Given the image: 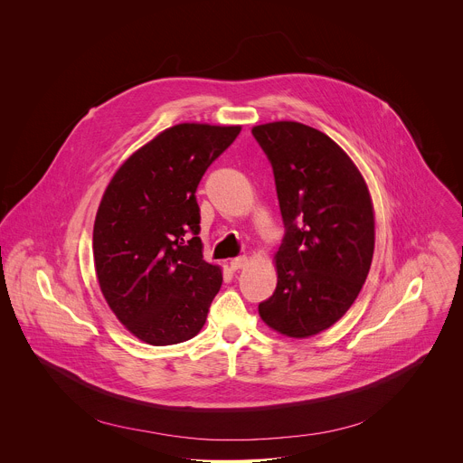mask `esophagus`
<instances>
[{"label":"esophagus","mask_w":463,"mask_h":463,"mask_svg":"<svg viewBox=\"0 0 463 463\" xmlns=\"http://www.w3.org/2000/svg\"><path fill=\"white\" fill-rule=\"evenodd\" d=\"M247 261H249L247 256H236V258H232V260L229 261V266H231L232 271H238V269H241V268L247 266Z\"/></svg>","instance_id":"34e87169"}]
</instances>
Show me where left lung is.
Returning a JSON list of instances; mask_svg holds the SVG:
<instances>
[{
	"label": "left lung",
	"instance_id": "8db88e82",
	"mask_svg": "<svg viewBox=\"0 0 463 463\" xmlns=\"http://www.w3.org/2000/svg\"><path fill=\"white\" fill-rule=\"evenodd\" d=\"M268 154L284 225L275 254L277 289L261 320L291 339L334 326L355 302L373 256L368 184L350 156L322 131L295 120L252 128Z\"/></svg>",
	"mask_w": 463,
	"mask_h": 463
}]
</instances>
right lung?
Instances as JSON below:
<instances>
[{"instance_id":"right-lung-1","label":"right lung","mask_w":463,"mask_h":463,"mask_svg":"<svg viewBox=\"0 0 463 463\" xmlns=\"http://www.w3.org/2000/svg\"><path fill=\"white\" fill-rule=\"evenodd\" d=\"M240 129L166 128L117 168L102 194L93 227L97 280L118 322L146 345L195 337L222 288V268L203 260L194 194Z\"/></svg>"}]
</instances>
